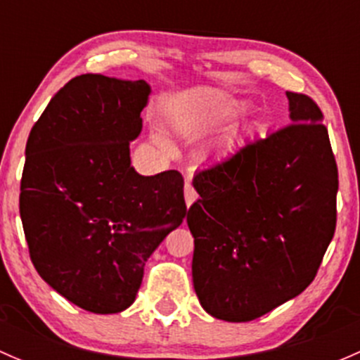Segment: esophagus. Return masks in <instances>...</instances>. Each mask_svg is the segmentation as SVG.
<instances>
[{
  "label": "esophagus",
  "instance_id": "esophagus-1",
  "mask_svg": "<svg viewBox=\"0 0 360 360\" xmlns=\"http://www.w3.org/2000/svg\"><path fill=\"white\" fill-rule=\"evenodd\" d=\"M197 198H198L197 190H195L193 184H191L190 181H188V183L184 184V200H186V205L190 207L191 203H193L195 200H197Z\"/></svg>",
  "mask_w": 360,
  "mask_h": 360
}]
</instances>
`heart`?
Instances as JSON below:
<instances>
[{
  "label": "heart",
  "mask_w": 360,
  "mask_h": 360,
  "mask_svg": "<svg viewBox=\"0 0 360 360\" xmlns=\"http://www.w3.org/2000/svg\"><path fill=\"white\" fill-rule=\"evenodd\" d=\"M162 143H163V144H165V141H163V139H162Z\"/></svg>",
  "instance_id": "b5f03b06"
}]
</instances>
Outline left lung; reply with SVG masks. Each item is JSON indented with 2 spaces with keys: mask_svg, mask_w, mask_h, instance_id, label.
I'll return each instance as SVG.
<instances>
[{
  "mask_svg": "<svg viewBox=\"0 0 360 360\" xmlns=\"http://www.w3.org/2000/svg\"><path fill=\"white\" fill-rule=\"evenodd\" d=\"M289 125L193 177V288L207 314L249 322L301 294L336 230L338 165L311 97L288 92Z\"/></svg>",
  "mask_w": 360,
  "mask_h": 360,
  "instance_id": "obj_1",
  "label": "left lung"
}]
</instances>
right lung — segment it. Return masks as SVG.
<instances>
[{"instance_id": "right-lung-1", "label": "right lung", "mask_w": 360, "mask_h": 360, "mask_svg": "<svg viewBox=\"0 0 360 360\" xmlns=\"http://www.w3.org/2000/svg\"><path fill=\"white\" fill-rule=\"evenodd\" d=\"M150 92L144 79L76 76L25 144L19 209L29 256L50 288L92 314L134 303L148 257L186 216L177 170L130 167Z\"/></svg>"}]
</instances>
